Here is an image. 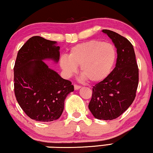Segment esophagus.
<instances>
[{
	"label": "esophagus",
	"mask_w": 153,
	"mask_h": 153,
	"mask_svg": "<svg viewBox=\"0 0 153 153\" xmlns=\"http://www.w3.org/2000/svg\"><path fill=\"white\" fill-rule=\"evenodd\" d=\"M81 88L80 86L77 85V84H74V88H75V90H78V89H79V88Z\"/></svg>",
	"instance_id": "1"
}]
</instances>
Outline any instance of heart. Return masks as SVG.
I'll use <instances>...</instances> for the list:
<instances>
[{
    "mask_svg": "<svg viewBox=\"0 0 153 153\" xmlns=\"http://www.w3.org/2000/svg\"><path fill=\"white\" fill-rule=\"evenodd\" d=\"M117 51L111 43L90 40L71 49L69 56L60 58V65L67 77H71L79 66L82 79L92 82L106 79L112 72L117 60Z\"/></svg>",
    "mask_w": 153,
    "mask_h": 153,
    "instance_id": "1",
    "label": "heart"
}]
</instances>
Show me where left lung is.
I'll return each mask as SVG.
<instances>
[{
  "instance_id": "left-lung-1",
  "label": "left lung",
  "mask_w": 153,
  "mask_h": 153,
  "mask_svg": "<svg viewBox=\"0 0 153 153\" xmlns=\"http://www.w3.org/2000/svg\"><path fill=\"white\" fill-rule=\"evenodd\" d=\"M102 32L112 40L117 58L111 74L93 87L88 108L96 119L111 120L125 112L135 100L139 69L131 42L113 31L103 29Z\"/></svg>"
}]
</instances>
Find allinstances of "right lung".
Instances as JSON below:
<instances>
[{
	"mask_svg": "<svg viewBox=\"0 0 153 153\" xmlns=\"http://www.w3.org/2000/svg\"><path fill=\"white\" fill-rule=\"evenodd\" d=\"M57 42L33 36L18 52L13 73L18 103L31 119L38 122L58 120L65 100L74 86L48 67L44 60L58 62L60 47Z\"/></svg>",
	"mask_w": 153,
	"mask_h": 153,
	"instance_id": "add662e5",
	"label": "right lung"
}]
</instances>
